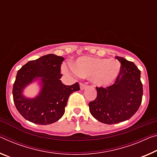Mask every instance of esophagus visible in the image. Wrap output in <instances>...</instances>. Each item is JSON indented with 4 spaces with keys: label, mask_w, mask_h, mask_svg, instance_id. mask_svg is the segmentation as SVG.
Returning a JSON list of instances; mask_svg holds the SVG:
<instances>
[{
    "label": "esophagus",
    "mask_w": 157,
    "mask_h": 157,
    "mask_svg": "<svg viewBox=\"0 0 157 157\" xmlns=\"http://www.w3.org/2000/svg\"><path fill=\"white\" fill-rule=\"evenodd\" d=\"M79 86H80V89H82H82H85L86 87V85L84 83H82V82H81L80 84H79Z\"/></svg>",
    "instance_id": "esophagus-1"
}]
</instances>
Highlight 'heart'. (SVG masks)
Here are the masks:
<instances>
[{"label":"heart","mask_w":157,"mask_h":157,"mask_svg":"<svg viewBox=\"0 0 157 157\" xmlns=\"http://www.w3.org/2000/svg\"><path fill=\"white\" fill-rule=\"evenodd\" d=\"M73 73L80 78H91L93 82L100 86L113 84L121 70V64L114 59H99L91 56H81L71 64ZM63 71H69L63 66Z\"/></svg>","instance_id":"heart-1"}]
</instances>
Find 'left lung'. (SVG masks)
Returning <instances> with one entry per match:
<instances>
[{"label": "left lung", "mask_w": 157, "mask_h": 157, "mask_svg": "<svg viewBox=\"0 0 157 157\" xmlns=\"http://www.w3.org/2000/svg\"><path fill=\"white\" fill-rule=\"evenodd\" d=\"M115 58L121 63L115 82L106 88L96 87V98L89 103L91 115L107 124L130 119L138 111L143 94L140 70L123 57Z\"/></svg>", "instance_id": "8db88e82"}]
</instances>
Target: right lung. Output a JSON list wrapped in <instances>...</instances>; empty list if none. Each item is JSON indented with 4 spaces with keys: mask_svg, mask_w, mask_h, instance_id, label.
I'll return each mask as SVG.
<instances>
[{
    "mask_svg": "<svg viewBox=\"0 0 157 157\" xmlns=\"http://www.w3.org/2000/svg\"><path fill=\"white\" fill-rule=\"evenodd\" d=\"M63 60V57L49 54L29 61L17 72L12 89L13 100L17 110L26 120L40 125L56 122L65 113L69 96L80 89L78 82L67 86L60 80ZM36 78L41 79V91L36 98L27 99L22 92Z\"/></svg>",
    "mask_w": 157,
    "mask_h": 157,
    "instance_id": "right-lung-1",
    "label": "right lung"
}]
</instances>
